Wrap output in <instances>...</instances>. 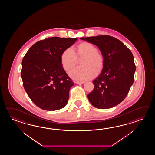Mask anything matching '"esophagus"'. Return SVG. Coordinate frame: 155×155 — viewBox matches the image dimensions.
Segmentation results:
<instances>
[{
	"mask_svg": "<svg viewBox=\"0 0 155 155\" xmlns=\"http://www.w3.org/2000/svg\"><path fill=\"white\" fill-rule=\"evenodd\" d=\"M75 83H76V84H84L85 82H84V81H82V82H79V81H75Z\"/></svg>",
	"mask_w": 155,
	"mask_h": 155,
	"instance_id": "1",
	"label": "esophagus"
}]
</instances>
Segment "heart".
Returning a JSON list of instances; mask_svg holds the SVG:
<instances>
[{
	"label": "heart",
	"instance_id": "obj_1",
	"mask_svg": "<svg viewBox=\"0 0 155 155\" xmlns=\"http://www.w3.org/2000/svg\"><path fill=\"white\" fill-rule=\"evenodd\" d=\"M82 56L84 58L81 64L84 66L76 67L69 72L70 77L79 81H85L95 77L97 70L102 69L104 62L103 56L95 46L91 43L84 42L78 45L76 53L71 47L63 51L61 56L63 68L69 71L76 65L78 57Z\"/></svg>",
	"mask_w": 155,
	"mask_h": 155
}]
</instances>
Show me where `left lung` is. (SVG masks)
Instances as JSON below:
<instances>
[{"label": "left lung", "instance_id": "obj_1", "mask_svg": "<svg viewBox=\"0 0 155 155\" xmlns=\"http://www.w3.org/2000/svg\"><path fill=\"white\" fill-rule=\"evenodd\" d=\"M80 39L98 46L104 60L102 72L92 81L94 87L87 95L89 101L100 109L117 105L127 95L134 81L136 66L131 50L110 35Z\"/></svg>", "mask_w": 155, "mask_h": 155}]
</instances>
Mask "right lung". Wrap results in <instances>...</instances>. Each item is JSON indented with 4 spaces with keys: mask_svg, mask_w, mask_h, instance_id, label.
I'll return each mask as SVG.
<instances>
[{
    "mask_svg": "<svg viewBox=\"0 0 155 155\" xmlns=\"http://www.w3.org/2000/svg\"><path fill=\"white\" fill-rule=\"evenodd\" d=\"M77 39L48 38L35 43L24 56L21 71L24 88L40 109L55 111L66 105L74 83L62 66L61 56Z\"/></svg>",
    "mask_w": 155,
    "mask_h": 155,
    "instance_id": "add662e5",
    "label": "right lung"
}]
</instances>
